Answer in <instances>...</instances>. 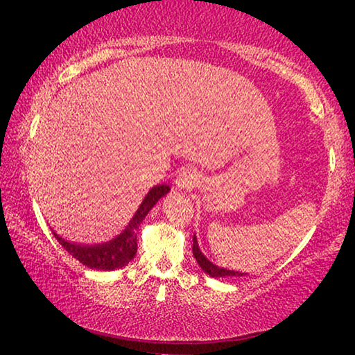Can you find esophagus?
Wrapping results in <instances>:
<instances>
[{
	"instance_id": "1",
	"label": "esophagus",
	"mask_w": 355,
	"mask_h": 355,
	"mask_svg": "<svg viewBox=\"0 0 355 355\" xmlns=\"http://www.w3.org/2000/svg\"><path fill=\"white\" fill-rule=\"evenodd\" d=\"M174 182H176V187L189 191V189H193L198 182H200V174H198L193 168H182L181 171L178 173L176 181Z\"/></svg>"
}]
</instances>
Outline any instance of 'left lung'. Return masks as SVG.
Instances as JSON below:
<instances>
[{"label": "left lung", "instance_id": "obj_1", "mask_svg": "<svg viewBox=\"0 0 355 355\" xmlns=\"http://www.w3.org/2000/svg\"><path fill=\"white\" fill-rule=\"evenodd\" d=\"M192 252H193V257H196L197 263L200 265V268H202L203 271H205L207 275H210L211 278H227V276H242V273H239V271H232V270L220 268V266H216L215 263H211V261L208 260L207 257L202 254L200 249H198V242H197V239H196V236H193Z\"/></svg>", "mask_w": 355, "mask_h": 355}]
</instances>
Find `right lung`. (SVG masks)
I'll list each match as a JSON object with an SVG mask.
<instances>
[{
  "label": "right lung",
  "instance_id": "1",
  "mask_svg": "<svg viewBox=\"0 0 355 355\" xmlns=\"http://www.w3.org/2000/svg\"><path fill=\"white\" fill-rule=\"evenodd\" d=\"M169 192V186H155L150 189V192L145 196L144 202L140 203L139 210L135 211V215L128 227L116 237V239L105 242V244H95V245H82L74 244V242L64 241L61 236H58L56 232H53L58 242L69 252V254L80 261L82 265L89 266L94 270H118L123 268L124 265H128L130 260L135 257L137 252V227L140 223L144 221V218L148 215V211L152 210L155 203H157L163 196H166Z\"/></svg>",
  "mask_w": 355,
  "mask_h": 355
}]
</instances>
